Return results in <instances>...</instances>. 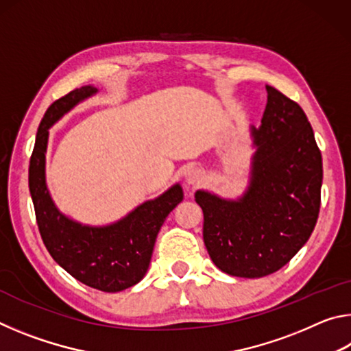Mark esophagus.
<instances>
[{
    "instance_id": "1",
    "label": "esophagus",
    "mask_w": 351,
    "mask_h": 351,
    "mask_svg": "<svg viewBox=\"0 0 351 351\" xmlns=\"http://www.w3.org/2000/svg\"><path fill=\"white\" fill-rule=\"evenodd\" d=\"M203 180V173L198 169H190L186 175V181L190 186H197V184Z\"/></svg>"
}]
</instances>
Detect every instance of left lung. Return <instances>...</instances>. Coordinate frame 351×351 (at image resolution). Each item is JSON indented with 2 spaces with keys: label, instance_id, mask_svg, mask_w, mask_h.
Returning a JSON list of instances; mask_svg holds the SVG:
<instances>
[{
  "label": "left lung",
  "instance_id": "1",
  "mask_svg": "<svg viewBox=\"0 0 351 351\" xmlns=\"http://www.w3.org/2000/svg\"><path fill=\"white\" fill-rule=\"evenodd\" d=\"M261 127L252 128L251 184L240 199L198 190L203 239L217 268L235 277H265L283 268L317 223L322 154L299 104L266 86Z\"/></svg>",
  "mask_w": 351,
  "mask_h": 351
}]
</instances>
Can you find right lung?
<instances>
[{"label":"right lung","instance_id":"right-lung-1","mask_svg":"<svg viewBox=\"0 0 351 351\" xmlns=\"http://www.w3.org/2000/svg\"><path fill=\"white\" fill-rule=\"evenodd\" d=\"M97 90L82 86L57 99L41 119L29 164V190L45 246L77 280L105 293H117L142 280L161 226L182 201L180 184L147 201L125 218L104 228L75 223L57 210L45 180V153L52 123Z\"/></svg>","mask_w":351,"mask_h":351}]
</instances>
